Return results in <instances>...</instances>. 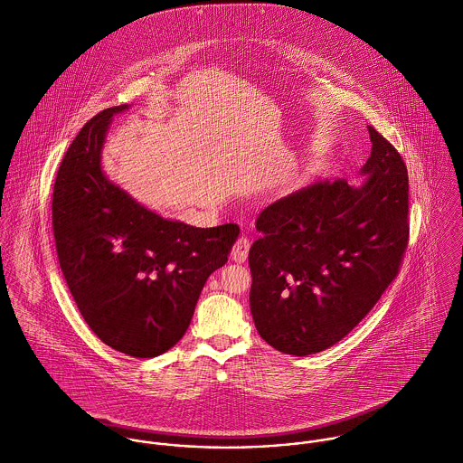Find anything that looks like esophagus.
<instances>
[{
    "label": "esophagus",
    "instance_id": "34e87169",
    "mask_svg": "<svg viewBox=\"0 0 463 463\" xmlns=\"http://www.w3.org/2000/svg\"><path fill=\"white\" fill-rule=\"evenodd\" d=\"M249 250H250V240L245 238V236H241V238L236 241L234 249H232V260H234L236 263H245V261H247V256H249Z\"/></svg>",
    "mask_w": 463,
    "mask_h": 463
}]
</instances>
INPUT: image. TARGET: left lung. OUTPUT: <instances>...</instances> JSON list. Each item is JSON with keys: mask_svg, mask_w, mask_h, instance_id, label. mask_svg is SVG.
Wrapping results in <instances>:
<instances>
[{"mask_svg": "<svg viewBox=\"0 0 463 463\" xmlns=\"http://www.w3.org/2000/svg\"><path fill=\"white\" fill-rule=\"evenodd\" d=\"M363 187L314 182L261 211L250 312L276 350L305 357L348 335L399 276L410 241L408 167L375 128Z\"/></svg>", "mask_w": 463, "mask_h": 463, "instance_id": "obj_1", "label": "left lung"}]
</instances>
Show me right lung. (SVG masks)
<instances>
[{
  "instance_id": "obj_1",
  "label": "right lung",
  "mask_w": 463,
  "mask_h": 463,
  "mask_svg": "<svg viewBox=\"0 0 463 463\" xmlns=\"http://www.w3.org/2000/svg\"><path fill=\"white\" fill-rule=\"evenodd\" d=\"M126 108L102 109L70 144L53 184L52 227L62 276L91 332L120 354L149 359L184 337L240 227L164 220L108 182L100 147L109 118Z\"/></svg>"
}]
</instances>
